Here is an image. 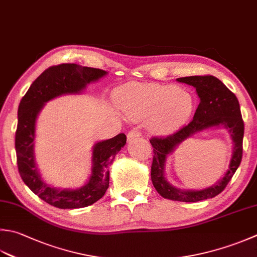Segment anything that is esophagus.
Masks as SVG:
<instances>
[{"label":"esophagus","instance_id":"34e87169","mask_svg":"<svg viewBox=\"0 0 257 257\" xmlns=\"http://www.w3.org/2000/svg\"><path fill=\"white\" fill-rule=\"evenodd\" d=\"M139 137H140V133L138 132V130L137 129H133V130H130V132L128 133L127 140L130 143V142H134L135 139H137Z\"/></svg>","mask_w":257,"mask_h":257}]
</instances>
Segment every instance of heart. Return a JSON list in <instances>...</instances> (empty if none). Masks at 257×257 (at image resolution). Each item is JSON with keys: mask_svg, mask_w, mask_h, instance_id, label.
<instances>
[{"mask_svg": "<svg viewBox=\"0 0 257 257\" xmlns=\"http://www.w3.org/2000/svg\"><path fill=\"white\" fill-rule=\"evenodd\" d=\"M118 104L127 118L148 120L150 132L167 136L188 121L195 100L192 93L173 84L133 82L120 89Z\"/></svg>", "mask_w": 257, "mask_h": 257, "instance_id": "obj_1", "label": "heart"}]
</instances>
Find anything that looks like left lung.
Segmentation results:
<instances>
[{
	"label": "left lung",
	"mask_w": 257,
	"mask_h": 257,
	"mask_svg": "<svg viewBox=\"0 0 257 257\" xmlns=\"http://www.w3.org/2000/svg\"><path fill=\"white\" fill-rule=\"evenodd\" d=\"M178 82L193 85L199 98L194 118L187 125L166 138L150 139L154 148L152 182L164 198L177 202L196 203L222 193L237 170L243 155L244 121L236 95L213 75H193L178 78ZM222 126L228 130L233 142V154L228 172L218 182L204 190H179L170 184L164 175L165 162L169 154L185 140L204 130Z\"/></svg>",
	"instance_id": "1"
}]
</instances>
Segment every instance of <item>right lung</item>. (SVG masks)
Segmentation results:
<instances>
[{
    "instance_id": "obj_1",
    "label": "right lung",
    "mask_w": 257,
    "mask_h": 257,
    "mask_svg": "<svg viewBox=\"0 0 257 257\" xmlns=\"http://www.w3.org/2000/svg\"><path fill=\"white\" fill-rule=\"evenodd\" d=\"M108 72L100 69L63 63L45 70L34 80L18 109L15 133L18 168L22 180L45 203L62 209L82 208L94 204L109 187V167L114 156L127 142L124 134L101 140L92 148L91 175L84 186L77 189L55 188L45 183L35 163V123L48 101L63 94L82 93L89 83L98 81Z\"/></svg>"
}]
</instances>
